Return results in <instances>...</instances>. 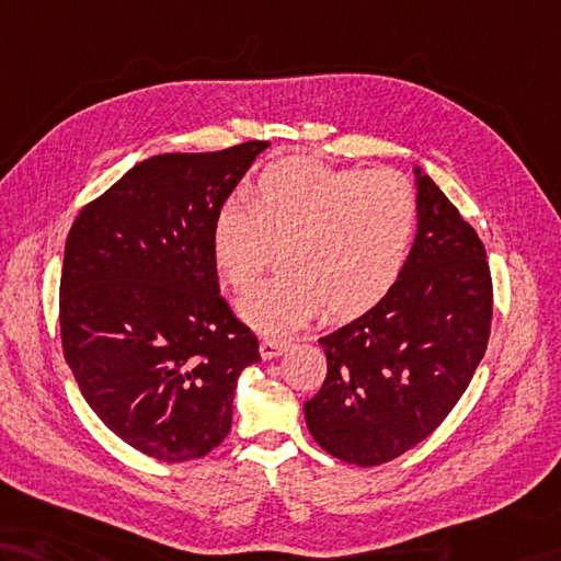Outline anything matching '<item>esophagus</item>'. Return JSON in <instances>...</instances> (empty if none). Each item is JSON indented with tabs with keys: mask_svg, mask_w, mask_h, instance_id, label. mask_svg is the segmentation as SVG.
I'll list each match as a JSON object with an SVG mask.
<instances>
[{
	"mask_svg": "<svg viewBox=\"0 0 561 561\" xmlns=\"http://www.w3.org/2000/svg\"><path fill=\"white\" fill-rule=\"evenodd\" d=\"M286 346H289V342H286V340H275V336H265V340L260 342V356H263L265 360L277 358Z\"/></svg>",
	"mask_w": 561,
	"mask_h": 561,
	"instance_id": "1",
	"label": "esophagus"
}]
</instances>
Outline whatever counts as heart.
I'll list each match as a JSON object with an SVG mask.
<instances>
[{
	"label": "heart",
	"instance_id": "b5f03b06",
	"mask_svg": "<svg viewBox=\"0 0 561 561\" xmlns=\"http://www.w3.org/2000/svg\"><path fill=\"white\" fill-rule=\"evenodd\" d=\"M415 195L397 172H363L291 158L257 176L251 205L227 201L213 221V255L245 291L282 245V272L239 304L265 332H286L322 308L354 318L392 291L411 251Z\"/></svg>",
	"mask_w": 561,
	"mask_h": 561
}]
</instances>
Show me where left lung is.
I'll list each match as a JSON object with an SVG mask.
<instances>
[{
	"instance_id": "1",
	"label": "left lung",
	"mask_w": 561,
	"mask_h": 561,
	"mask_svg": "<svg viewBox=\"0 0 561 561\" xmlns=\"http://www.w3.org/2000/svg\"><path fill=\"white\" fill-rule=\"evenodd\" d=\"M419 233L397 284L322 336L328 377L304 403L312 439L334 459L380 466L413 449L473 380L492 324L485 245L427 174Z\"/></svg>"
}]
</instances>
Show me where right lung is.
I'll return each mask as SVG.
<instances>
[{"mask_svg":"<svg viewBox=\"0 0 561 561\" xmlns=\"http://www.w3.org/2000/svg\"><path fill=\"white\" fill-rule=\"evenodd\" d=\"M267 140L138 162L73 219L59 282L61 348L126 445L181 463L231 430L257 336L219 296L213 221Z\"/></svg>","mask_w":561,"mask_h":561,"instance_id":"1","label":"right lung"}]
</instances>
